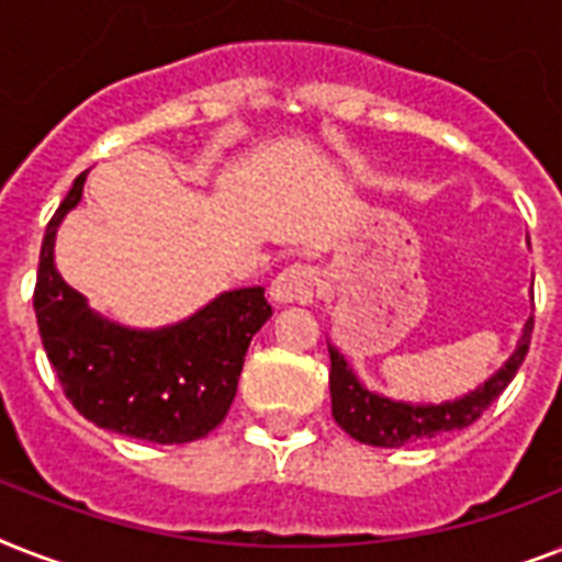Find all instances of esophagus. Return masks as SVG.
I'll use <instances>...</instances> for the list:
<instances>
[{
  "instance_id": "34e87169",
  "label": "esophagus",
  "mask_w": 562,
  "mask_h": 562,
  "mask_svg": "<svg viewBox=\"0 0 562 562\" xmlns=\"http://www.w3.org/2000/svg\"><path fill=\"white\" fill-rule=\"evenodd\" d=\"M317 289V273L312 265L294 262L285 271H280L271 282L273 303H312Z\"/></svg>"
}]
</instances>
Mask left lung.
I'll list each match as a JSON object with an SVG mask.
<instances>
[{
  "label": "left lung",
  "mask_w": 562,
  "mask_h": 562,
  "mask_svg": "<svg viewBox=\"0 0 562 562\" xmlns=\"http://www.w3.org/2000/svg\"><path fill=\"white\" fill-rule=\"evenodd\" d=\"M531 329L533 317H528L522 338L516 344L514 356L505 361V368H498L487 382L467 393V396H461V400L440 402V405H411V402H396L391 396L368 391L359 382V375L352 373L347 359L338 352V347L329 344V361H333L329 393H333L335 423L347 435L356 437L359 443L384 446V449L446 435V431H461V428L472 426L498 400V393L514 382L516 370L528 356Z\"/></svg>",
  "instance_id": "1"
}]
</instances>
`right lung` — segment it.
<instances>
[{
  "label": "right lung",
  "mask_w": 562,
  "mask_h": 562,
  "mask_svg": "<svg viewBox=\"0 0 562 562\" xmlns=\"http://www.w3.org/2000/svg\"><path fill=\"white\" fill-rule=\"evenodd\" d=\"M87 171L52 215L40 247L34 312L66 400L99 428L148 443H192L227 417L247 347L271 317L265 289L224 291L162 329H131L87 306L55 268V236Z\"/></svg>",
  "instance_id": "right-lung-1"
}]
</instances>
